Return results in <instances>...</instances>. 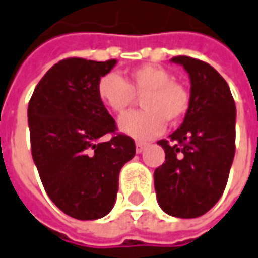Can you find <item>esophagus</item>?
<instances>
[{
	"instance_id": "esophagus-1",
	"label": "esophagus",
	"mask_w": 258,
	"mask_h": 258,
	"mask_svg": "<svg viewBox=\"0 0 258 258\" xmlns=\"http://www.w3.org/2000/svg\"><path fill=\"white\" fill-rule=\"evenodd\" d=\"M146 148V143H143V142H136V152L138 153H142L143 150Z\"/></svg>"
}]
</instances>
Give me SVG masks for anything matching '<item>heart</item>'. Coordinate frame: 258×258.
<instances>
[{
    "instance_id": "obj_1",
    "label": "heart",
    "mask_w": 258,
    "mask_h": 258,
    "mask_svg": "<svg viewBox=\"0 0 258 258\" xmlns=\"http://www.w3.org/2000/svg\"><path fill=\"white\" fill-rule=\"evenodd\" d=\"M99 101L117 116L126 115L141 98L145 110L132 113L119 122V129L136 139H152L165 131L166 122L177 123L189 110L186 88L162 67L143 65L132 69L125 79L116 74L102 77L96 86Z\"/></svg>"
}]
</instances>
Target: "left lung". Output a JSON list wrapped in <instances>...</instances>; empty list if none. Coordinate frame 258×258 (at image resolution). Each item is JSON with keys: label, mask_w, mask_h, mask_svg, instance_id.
<instances>
[{"label": "left lung", "mask_w": 258, "mask_h": 258, "mask_svg": "<svg viewBox=\"0 0 258 258\" xmlns=\"http://www.w3.org/2000/svg\"><path fill=\"white\" fill-rule=\"evenodd\" d=\"M190 78L189 110L155 170L157 203L165 213L193 219L207 213L226 189L236 152V105L223 77L209 63L174 56Z\"/></svg>", "instance_id": "left-lung-1"}]
</instances>
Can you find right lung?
<instances>
[{
    "label": "right lung",
    "instance_id": "1",
    "mask_svg": "<svg viewBox=\"0 0 258 258\" xmlns=\"http://www.w3.org/2000/svg\"><path fill=\"white\" fill-rule=\"evenodd\" d=\"M116 65L84 58L59 60L38 82L28 105L31 152L45 191L78 220L112 210L119 172L135 156L132 138L117 133L96 86ZM106 133L112 139L102 142Z\"/></svg>",
    "mask_w": 258,
    "mask_h": 258
}]
</instances>
